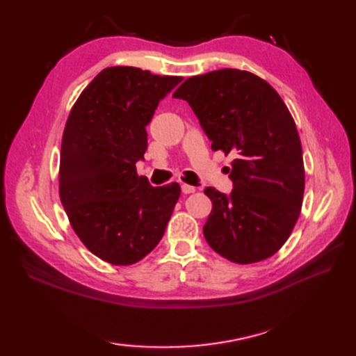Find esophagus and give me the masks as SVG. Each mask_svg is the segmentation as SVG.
Segmentation results:
<instances>
[{
    "mask_svg": "<svg viewBox=\"0 0 356 356\" xmlns=\"http://www.w3.org/2000/svg\"><path fill=\"white\" fill-rule=\"evenodd\" d=\"M195 191V188L194 186H191V185H186V184H184L182 185V193L184 194H193Z\"/></svg>",
    "mask_w": 356,
    "mask_h": 356,
    "instance_id": "34e87169",
    "label": "esophagus"
}]
</instances>
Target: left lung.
I'll return each mask as SVG.
<instances>
[{
	"instance_id": "obj_1",
	"label": "left lung",
	"mask_w": 356,
	"mask_h": 356,
	"mask_svg": "<svg viewBox=\"0 0 356 356\" xmlns=\"http://www.w3.org/2000/svg\"><path fill=\"white\" fill-rule=\"evenodd\" d=\"M172 96L191 105L213 151L236 157L231 195L205 190L213 202L203 226L208 245L237 264L269 259L303 205V149L289 108L266 81L237 69L188 78Z\"/></svg>"
}]
</instances>
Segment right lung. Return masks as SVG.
Returning a JSON list of instances; mask_svg holds the SVG:
<instances>
[{
    "label": "right lung",
    "mask_w": 356,
    "mask_h": 356,
    "mask_svg": "<svg viewBox=\"0 0 356 356\" xmlns=\"http://www.w3.org/2000/svg\"><path fill=\"white\" fill-rule=\"evenodd\" d=\"M182 81L138 67H107L70 110L65 122L59 197L73 231L90 252L130 266L161 241L180 185L151 186L136 162L159 101Z\"/></svg>",
    "instance_id": "obj_1"
}]
</instances>
